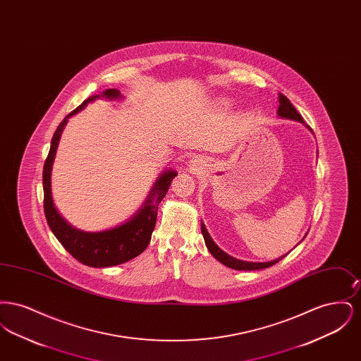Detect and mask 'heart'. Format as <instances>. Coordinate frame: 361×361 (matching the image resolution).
Wrapping results in <instances>:
<instances>
[{
  "mask_svg": "<svg viewBox=\"0 0 361 361\" xmlns=\"http://www.w3.org/2000/svg\"><path fill=\"white\" fill-rule=\"evenodd\" d=\"M231 105H233V100L227 97H218L215 100V106L219 109H228Z\"/></svg>",
  "mask_w": 361,
  "mask_h": 361,
  "instance_id": "heart-1",
  "label": "heart"
}]
</instances>
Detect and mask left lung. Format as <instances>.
<instances>
[{
	"label": "left lung",
	"instance_id": "left-lung-1",
	"mask_svg": "<svg viewBox=\"0 0 361 361\" xmlns=\"http://www.w3.org/2000/svg\"><path fill=\"white\" fill-rule=\"evenodd\" d=\"M277 116L283 118V119H288V121H299L302 124H305V121L302 119V115L295 109V106L292 105L291 102L284 96V94H279V109H277ZM306 126V124H305ZM310 131L312 133V130L310 128L309 126H306ZM202 234L204 237V242H206L207 249L209 250V253L216 258L219 262H222L226 267L235 269V271H258V269H265L269 268L272 265H275L276 262H279L281 258L286 257L287 255L281 256V257L276 258L272 261H265V262H255V261H243L240 258L233 257L230 255H227L224 252L214 240L211 238L209 233L207 231L206 226L202 222ZM306 237V235H305ZM303 237V238H305ZM300 243V242H299Z\"/></svg>",
	"mask_w": 361,
	"mask_h": 361
}]
</instances>
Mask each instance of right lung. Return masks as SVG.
I'll list each match as a JSON object with an SVG mask.
<instances>
[{
    "instance_id": "obj_1",
    "label": "right lung",
    "mask_w": 361,
    "mask_h": 361,
    "mask_svg": "<svg viewBox=\"0 0 361 361\" xmlns=\"http://www.w3.org/2000/svg\"><path fill=\"white\" fill-rule=\"evenodd\" d=\"M102 99L106 102H116L123 100L124 96L118 89H106L102 94L89 97L73 112H70L54 133L50 152L43 168L44 214L52 234L73 257L84 265L93 268H106L127 262L139 256L147 247L157 222L158 204L165 197L173 178L177 176L174 169H168L161 173L153 188L150 189L145 203L133 215V218L112 228H106L103 231H84L71 226L59 214L52 200L51 172L62 131L73 115L82 111L87 104Z\"/></svg>"
}]
</instances>
